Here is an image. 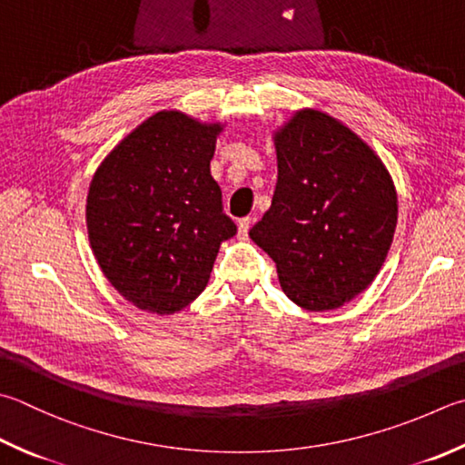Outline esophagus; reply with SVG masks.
I'll use <instances>...</instances> for the list:
<instances>
[{
    "label": "esophagus",
    "instance_id": "1",
    "mask_svg": "<svg viewBox=\"0 0 465 465\" xmlns=\"http://www.w3.org/2000/svg\"><path fill=\"white\" fill-rule=\"evenodd\" d=\"M251 223H252L251 216L241 218V221H239V239H247L249 229H251Z\"/></svg>",
    "mask_w": 465,
    "mask_h": 465
}]
</instances>
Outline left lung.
<instances>
[{"label": "left lung", "instance_id": "1", "mask_svg": "<svg viewBox=\"0 0 465 465\" xmlns=\"http://www.w3.org/2000/svg\"><path fill=\"white\" fill-rule=\"evenodd\" d=\"M271 208L249 231L275 261L279 283L310 312L354 300L379 273L397 229V192L361 137L305 109L275 134Z\"/></svg>", "mask_w": 465, "mask_h": 465}]
</instances>
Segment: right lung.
Here are the masks:
<instances>
[{
	"label": "right lung",
	"mask_w": 465,
	"mask_h": 465,
	"mask_svg": "<svg viewBox=\"0 0 465 465\" xmlns=\"http://www.w3.org/2000/svg\"><path fill=\"white\" fill-rule=\"evenodd\" d=\"M178 111L143 121L96 170L86 229L111 285L152 313H173L204 292L221 242L236 234L210 176L216 135Z\"/></svg>",
	"instance_id": "obj_1"
}]
</instances>
